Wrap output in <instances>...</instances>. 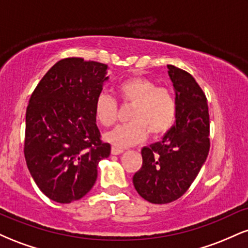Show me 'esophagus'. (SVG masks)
Wrapping results in <instances>:
<instances>
[{"label": "esophagus", "mask_w": 248, "mask_h": 248, "mask_svg": "<svg viewBox=\"0 0 248 248\" xmlns=\"http://www.w3.org/2000/svg\"><path fill=\"white\" fill-rule=\"evenodd\" d=\"M124 152V150L121 149V148L112 147V154H113V155H120V154H122Z\"/></svg>", "instance_id": "obj_1"}]
</instances>
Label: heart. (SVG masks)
Listing matches in <instances>:
<instances>
[{
	"label": "heart",
	"instance_id": "heart-1",
	"mask_svg": "<svg viewBox=\"0 0 248 248\" xmlns=\"http://www.w3.org/2000/svg\"><path fill=\"white\" fill-rule=\"evenodd\" d=\"M120 100L133 105L127 124H120L105 134V140L116 148H128L146 140L148 132L161 136L172 127L176 119V100L166 87H156L155 81L134 77L116 87ZM95 118L102 126L109 127L118 116V105L106 93L98 95L94 105Z\"/></svg>",
	"mask_w": 248,
	"mask_h": 248
}]
</instances>
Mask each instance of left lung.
<instances>
[{
    "mask_svg": "<svg viewBox=\"0 0 248 248\" xmlns=\"http://www.w3.org/2000/svg\"><path fill=\"white\" fill-rule=\"evenodd\" d=\"M167 67L176 95L175 124L161 141L142 148V167L133 176L136 191L153 204L171 203L183 196L210 149L205 94L186 71L173 65Z\"/></svg>",
    "mask_w": 248,
    "mask_h": 248,
    "instance_id": "8db88e82",
    "label": "left lung"
}]
</instances>
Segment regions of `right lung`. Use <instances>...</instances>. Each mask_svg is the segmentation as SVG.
I'll return each instance as SVG.
<instances>
[{
  "label": "right lung",
  "instance_id": "obj_1",
  "mask_svg": "<svg viewBox=\"0 0 248 248\" xmlns=\"http://www.w3.org/2000/svg\"><path fill=\"white\" fill-rule=\"evenodd\" d=\"M108 66L82 58L56 62L31 95L25 115L24 156L46 197L69 204L94 186L98 164L110 154L100 140L94 105Z\"/></svg>",
  "mask_w": 248,
  "mask_h": 248
}]
</instances>
